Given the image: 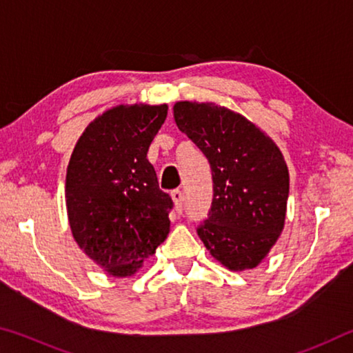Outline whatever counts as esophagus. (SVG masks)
<instances>
[{"label": "esophagus", "instance_id": "34e87169", "mask_svg": "<svg viewBox=\"0 0 353 353\" xmlns=\"http://www.w3.org/2000/svg\"><path fill=\"white\" fill-rule=\"evenodd\" d=\"M171 198H172V201H174L176 210L181 213L182 212V207H183V193H182V190H174V191H172Z\"/></svg>", "mask_w": 353, "mask_h": 353}]
</instances>
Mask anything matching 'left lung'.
Returning a JSON list of instances; mask_svg holds the SVG:
<instances>
[{
	"instance_id": "1",
	"label": "left lung",
	"mask_w": 353,
	"mask_h": 353,
	"mask_svg": "<svg viewBox=\"0 0 353 353\" xmlns=\"http://www.w3.org/2000/svg\"><path fill=\"white\" fill-rule=\"evenodd\" d=\"M174 119L212 168L213 201L199 238L230 271L252 270L285 225L290 174L282 152L254 123L213 103L181 101Z\"/></svg>"
}]
</instances>
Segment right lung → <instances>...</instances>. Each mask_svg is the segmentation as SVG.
Here are the masks:
<instances>
[{
  "label": "right lung",
  "mask_w": 353,
  "mask_h": 353,
  "mask_svg": "<svg viewBox=\"0 0 353 353\" xmlns=\"http://www.w3.org/2000/svg\"><path fill=\"white\" fill-rule=\"evenodd\" d=\"M168 105H117L88 124L71 154L65 199L73 236L113 277H129L170 234L172 201L146 159Z\"/></svg>",
  "instance_id": "add662e5"
}]
</instances>
